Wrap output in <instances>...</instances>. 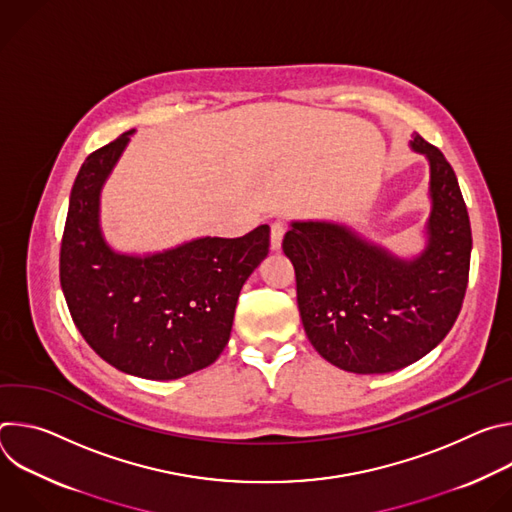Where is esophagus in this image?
<instances>
[{"label": "esophagus", "mask_w": 512, "mask_h": 512, "mask_svg": "<svg viewBox=\"0 0 512 512\" xmlns=\"http://www.w3.org/2000/svg\"><path fill=\"white\" fill-rule=\"evenodd\" d=\"M283 235H285V225L283 223H273L271 225V249L273 251H277L281 247Z\"/></svg>", "instance_id": "obj_1"}]
</instances>
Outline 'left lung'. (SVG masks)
<instances>
[{
  "label": "left lung",
  "mask_w": 512,
  "mask_h": 512,
  "mask_svg": "<svg viewBox=\"0 0 512 512\" xmlns=\"http://www.w3.org/2000/svg\"><path fill=\"white\" fill-rule=\"evenodd\" d=\"M429 160L427 247L399 259L336 223H291L283 253L294 263L304 330L322 358L358 375L399 371L440 344L466 296L472 231L444 154L415 135Z\"/></svg>",
  "instance_id": "1"
}]
</instances>
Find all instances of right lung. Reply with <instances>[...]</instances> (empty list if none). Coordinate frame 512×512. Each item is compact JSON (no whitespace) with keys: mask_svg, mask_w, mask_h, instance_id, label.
<instances>
[{"mask_svg":"<svg viewBox=\"0 0 512 512\" xmlns=\"http://www.w3.org/2000/svg\"><path fill=\"white\" fill-rule=\"evenodd\" d=\"M133 131L93 152L72 184L60 285L72 322L111 367L172 381L208 367L227 346L241 287L269 253V227L145 257L115 253L101 235L99 198Z\"/></svg>","mask_w":512,"mask_h":512,"instance_id":"1","label":"right lung"}]
</instances>
